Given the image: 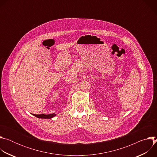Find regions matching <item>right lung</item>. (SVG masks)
<instances>
[{
	"label": "right lung",
	"mask_w": 157,
	"mask_h": 157,
	"mask_svg": "<svg viewBox=\"0 0 157 157\" xmlns=\"http://www.w3.org/2000/svg\"><path fill=\"white\" fill-rule=\"evenodd\" d=\"M33 115L38 118H41V119H51L56 116V114L55 113L50 114L48 115H46V114H38V115L33 114Z\"/></svg>",
	"instance_id": "obj_1"
}]
</instances>
